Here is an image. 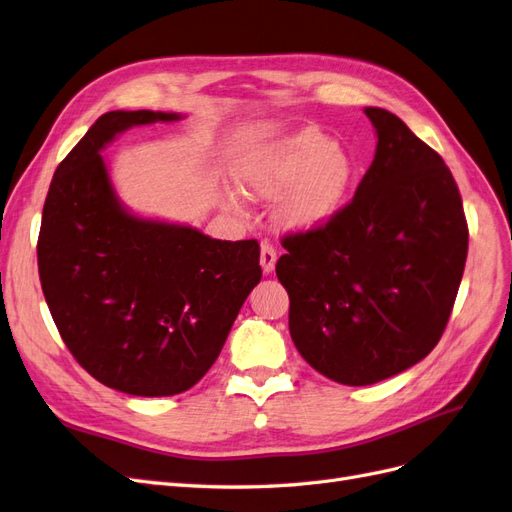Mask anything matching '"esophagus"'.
I'll return each mask as SVG.
<instances>
[{
  "label": "esophagus",
  "instance_id": "1",
  "mask_svg": "<svg viewBox=\"0 0 512 512\" xmlns=\"http://www.w3.org/2000/svg\"><path fill=\"white\" fill-rule=\"evenodd\" d=\"M259 264H261V270H264L266 274H270V272L274 270V264H276V248H274L272 242H268V240L261 242Z\"/></svg>",
  "mask_w": 512,
  "mask_h": 512
}]
</instances>
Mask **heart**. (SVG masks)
I'll list each match as a JSON object with an SVG mask.
<instances>
[{"label":"heart","instance_id":"1","mask_svg":"<svg viewBox=\"0 0 512 512\" xmlns=\"http://www.w3.org/2000/svg\"><path fill=\"white\" fill-rule=\"evenodd\" d=\"M358 165L341 143L328 141L321 130L304 126L272 148L251 156L240 167V184L255 199L281 201L279 218L289 229L309 231L326 225L352 193ZM229 210H242L236 193L223 195Z\"/></svg>","mask_w":512,"mask_h":512}]
</instances>
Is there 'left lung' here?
I'll list each match as a JSON object with an SVG mask.
<instances>
[{
	"mask_svg": "<svg viewBox=\"0 0 512 512\" xmlns=\"http://www.w3.org/2000/svg\"><path fill=\"white\" fill-rule=\"evenodd\" d=\"M375 158L326 225L287 233L276 276L289 334L315 371L369 386L442 339L467 257L463 201L442 156L397 115L367 107Z\"/></svg>",
	"mask_w": 512,
	"mask_h": 512,
	"instance_id": "left-lung-1",
	"label": "left lung"
}]
</instances>
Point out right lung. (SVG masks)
Listing matches in <instances>:
<instances>
[{
	"label": "right lung",
	"mask_w": 512,
	"mask_h": 512,
	"mask_svg": "<svg viewBox=\"0 0 512 512\" xmlns=\"http://www.w3.org/2000/svg\"><path fill=\"white\" fill-rule=\"evenodd\" d=\"M173 120L180 115H100L55 169L38 236L42 294L70 354L135 397L193 388L261 279L257 240L148 221L115 195L100 150L130 126Z\"/></svg>",
	"instance_id": "obj_1"
}]
</instances>
